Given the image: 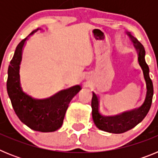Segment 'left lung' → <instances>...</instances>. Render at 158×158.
<instances>
[{
	"label": "left lung",
	"mask_w": 158,
	"mask_h": 158,
	"mask_svg": "<svg viewBox=\"0 0 158 158\" xmlns=\"http://www.w3.org/2000/svg\"><path fill=\"white\" fill-rule=\"evenodd\" d=\"M131 40L134 43V46L138 51V60L139 65L142 67L145 81L146 83V96L144 103L138 109L132 110L130 111H126L120 115H114V116H107L103 115L100 111V105H99V98L96 93H93L92 98V115H93V122L96 126L101 131H107L109 133L121 134L124 133L129 130L132 129L137 126L139 123L143 120V118L146 116L150 109L153 100V82L149 75V66L146 64L145 60L144 47L142 43L137 40L136 38L131 35L130 32L127 33Z\"/></svg>",
	"instance_id": "1"
}]
</instances>
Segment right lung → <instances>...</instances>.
<instances>
[{
  "label": "right lung",
  "instance_id": "obj_1",
  "mask_svg": "<svg viewBox=\"0 0 158 158\" xmlns=\"http://www.w3.org/2000/svg\"><path fill=\"white\" fill-rule=\"evenodd\" d=\"M40 28L31 31L29 35ZM27 37L17 45L8 69L7 91L18 118L31 129L40 132H53L62 127L65 111L73 96L81 89L75 85L51 97L39 100L25 93L19 81V65L22 51Z\"/></svg>",
  "mask_w": 158,
  "mask_h": 158
}]
</instances>
